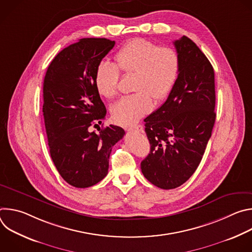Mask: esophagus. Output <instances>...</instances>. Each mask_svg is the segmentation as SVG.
Listing matches in <instances>:
<instances>
[{
	"label": "esophagus",
	"instance_id": "obj_1",
	"mask_svg": "<svg viewBox=\"0 0 252 252\" xmlns=\"http://www.w3.org/2000/svg\"><path fill=\"white\" fill-rule=\"evenodd\" d=\"M127 131H135V132H141L142 131V127L141 126H130L126 128Z\"/></svg>",
	"mask_w": 252,
	"mask_h": 252
}]
</instances>
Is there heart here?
Returning <instances> with one entry per match:
<instances>
[{"instance_id": "b5f03b06", "label": "heart", "mask_w": 252, "mask_h": 252, "mask_svg": "<svg viewBox=\"0 0 252 252\" xmlns=\"http://www.w3.org/2000/svg\"><path fill=\"white\" fill-rule=\"evenodd\" d=\"M117 65L100 62L94 73V86L106 98L118 94L120 71L126 76L133 75L134 94L123 96L112 106L116 124L130 126L148 115L156 102L164 100L171 93L181 69V58L176 50L135 38L125 44L116 54Z\"/></svg>"}]
</instances>
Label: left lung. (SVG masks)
<instances>
[{"instance_id":"1","label":"left lung","mask_w":252,"mask_h":252,"mask_svg":"<svg viewBox=\"0 0 252 252\" xmlns=\"http://www.w3.org/2000/svg\"><path fill=\"white\" fill-rule=\"evenodd\" d=\"M173 45L181 69L166 100L145 120L151 152L140 163L145 177L162 189L181 187L194 173L217 118L210 62L186 35Z\"/></svg>"}]
</instances>
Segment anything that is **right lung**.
Wrapping results in <instances>:
<instances>
[{
    "label": "right lung",
    "mask_w": 252,
    "mask_h": 252,
    "mask_svg": "<svg viewBox=\"0 0 252 252\" xmlns=\"http://www.w3.org/2000/svg\"><path fill=\"white\" fill-rule=\"evenodd\" d=\"M87 38L62 50L50 63L43 87V113L51 158L64 181L75 188L94 186L107 174L113 147L125 130L101 124L106 110L94 86L97 64L115 46Z\"/></svg>",
    "instance_id": "obj_1"
}]
</instances>
